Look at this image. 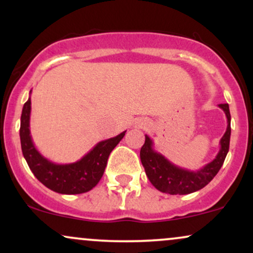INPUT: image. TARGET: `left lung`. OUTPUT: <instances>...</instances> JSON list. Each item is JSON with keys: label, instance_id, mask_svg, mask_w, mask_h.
Returning <instances> with one entry per match:
<instances>
[{"label": "left lung", "instance_id": "left-lung-1", "mask_svg": "<svg viewBox=\"0 0 253 253\" xmlns=\"http://www.w3.org/2000/svg\"><path fill=\"white\" fill-rule=\"evenodd\" d=\"M227 118V129L220 140V150L211 163L197 171H190L177 167L162 153L153 149L149 135H145V144L140 150V159L146 176L156 189L170 195H185L202 189L221 169L229 149L231 139V114L227 103L219 104Z\"/></svg>", "mask_w": 253, "mask_h": 253}]
</instances>
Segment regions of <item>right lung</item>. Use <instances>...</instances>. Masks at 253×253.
Returning <instances> with one entry per match:
<instances>
[{
	"label": "right lung",
	"mask_w": 253,
	"mask_h": 253,
	"mask_svg": "<svg viewBox=\"0 0 253 253\" xmlns=\"http://www.w3.org/2000/svg\"><path fill=\"white\" fill-rule=\"evenodd\" d=\"M30 119L31 97H28L22 108L20 125V140L26 162L34 176L45 187L66 195L86 193L100 182L110 152L126 133L125 130L114 138L100 141L75 163L56 164L45 158L34 146L30 130Z\"/></svg>",
	"instance_id": "obj_1"
}]
</instances>
